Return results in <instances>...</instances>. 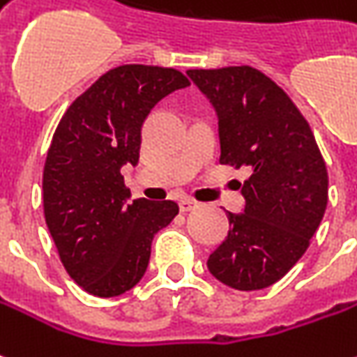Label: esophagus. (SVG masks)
Masks as SVG:
<instances>
[{
  "label": "esophagus",
  "instance_id": "esophagus-1",
  "mask_svg": "<svg viewBox=\"0 0 357 357\" xmlns=\"http://www.w3.org/2000/svg\"><path fill=\"white\" fill-rule=\"evenodd\" d=\"M195 206H197V201L189 199V197H183V199L179 201V211H181V213H189V211H193Z\"/></svg>",
  "mask_w": 357,
  "mask_h": 357
}]
</instances>
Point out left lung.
Here are the masks:
<instances>
[{
    "label": "left lung",
    "mask_w": 357,
    "mask_h": 357,
    "mask_svg": "<svg viewBox=\"0 0 357 357\" xmlns=\"http://www.w3.org/2000/svg\"><path fill=\"white\" fill-rule=\"evenodd\" d=\"M218 118L220 164L251 172L241 213L206 266L234 290H263L296 265L317 231L328 176L311 127L288 94L253 67L189 69Z\"/></svg>",
    "instance_id": "left-lung-1"
}]
</instances>
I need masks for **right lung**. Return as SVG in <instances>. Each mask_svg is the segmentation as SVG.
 I'll list each match as a JSON object with an SVG mask.
<instances>
[{
	"label": "right lung",
	"mask_w": 357,
	"mask_h": 357,
	"mask_svg": "<svg viewBox=\"0 0 357 357\" xmlns=\"http://www.w3.org/2000/svg\"><path fill=\"white\" fill-rule=\"evenodd\" d=\"M189 86L168 67L109 69L67 108L44 164V216L59 259L83 290L114 298L146 273L154 234L179 206L135 199L121 168L139 164L144 119L158 102Z\"/></svg>",
	"instance_id": "obj_1"
}]
</instances>
